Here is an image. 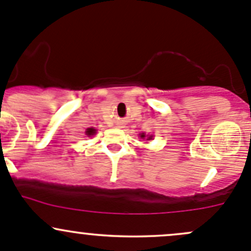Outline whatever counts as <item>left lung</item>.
Returning a JSON list of instances; mask_svg holds the SVG:
<instances>
[{
  "label": "left lung",
  "instance_id": "8db88e82",
  "mask_svg": "<svg viewBox=\"0 0 251 251\" xmlns=\"http://www.w3.org/2000/svg\"><path fill=\"white\" fill-rule=\"evenodd\" d=\"M140 137L141 138H143V140H144V138H147V140H151V138H153V136H148V135H146V133H140Z\"/></svg>",
  "mask_w": 251,
  "mask_h": 251
}]
</instances>
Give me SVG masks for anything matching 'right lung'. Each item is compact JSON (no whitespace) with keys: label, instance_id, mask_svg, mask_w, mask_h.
I'll list each match as a JSON object with an SVG mask.
<instances>
[{"label":"right lung","instance_id":"1","mask_svg":"<svg viewBox=\"0 0 251 251\" xmlns=\"http://www.w3.org/2000/svg\"><path fill=\"white\" fill-rule=\"evenodd\" d=\"M95 133H96V128H93V127H90L86 130V135L87 136H93Z\"/></svg>","mask_w":251,"mask_h":251}]
</instances>
